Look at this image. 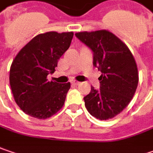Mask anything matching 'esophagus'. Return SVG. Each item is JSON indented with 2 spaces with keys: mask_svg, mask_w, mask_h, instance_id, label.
I'll use <instances>...</instances> for the list:
<instances>
[{
  "mask_svg": "<svg viewBox=\"0 0 153 153\" xmlns=\"http://www.w3.org/2000/svg\"><path fill=\"white\" fill-rule=\"evenodd\" d=\"M72 83H73L74 85H79L80 82H79V81H77V80H73V81H72Z\"/></svg>",
  "mask_w": 153,
  "mask_h": 153,
  "instance_id": "1",
  "label": "esophagus"
}]
</instances>
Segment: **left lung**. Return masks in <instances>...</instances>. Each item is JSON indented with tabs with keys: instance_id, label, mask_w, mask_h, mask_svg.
I'll return each mask as SVG.
<instances>
[{
	"instance_id": "1",
	"label": "left lung",
	"mask_w": 153,
	"mask_h": 153,
	"mask_svg": "<svg viewBox=\"0 0 153 153\" xmlns=\"http://www.w3.org/2000/svg\"><path fill=\"white\" fill-rule=\"evenodd\" d=\"M80 41L94 53V66L101 72L100 88L91 86L84 97L89 113L100 120H110L128 105L139 83L138 68L128 47L107 30L79 32Z\"/></svg>"
}]
</instances>
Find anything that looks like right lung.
I'll return each mask as SVG.
<instances>
[{"label": "right lung", "instance_id": "1", "mask_svg": "<svg viewBox=\"0 0 153 153\" xmlns=\"http://www.w3.org/2000/svg\"><path fill=\"white\" fill-rule=\"evenodd\" d=\"M73 32H48L33 37L17 53L9 72L14 99L27 115L45 120L59 112L65 103L70 82L49 81L59 59L69 48Z\"/></svg>", "mask_w": 153, "mask_h": 153}]
</instances>
